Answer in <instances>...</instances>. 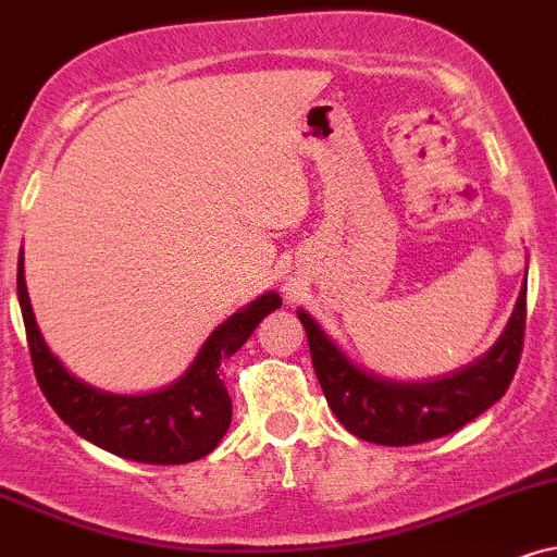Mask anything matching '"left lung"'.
<instances>
[{"mask_svg":"<svg viewBox=\"0 0 557 557\" xmlns=\"http://www.w3.org/2000/svg\"><path fill=\"white\" fill-rule=\"evenodd\" d=\"M298 319L308 334L321 392L339 423L371 444L412 446L459 431L504 397L524 345L527 277L511 319L491 350L451 376L418 384L363 371L304 308H298Z\"/></svg>","mask_w":557,"mask_h":557,"instance_id":"1","label":"left lung"}]
</instances>
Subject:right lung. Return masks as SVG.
Returning a JSON list of instances; mask_svg holds the SVG:
<instances>
[{
    "instance_id": "add662e5",
    "label": "right lung",
    "mask_w": 557,
    "mask_h": 557,
    "mask_svg": "<svg viewBox=\"0 0 557 557\" xmlns=\"http://www.w3.org/2000/svg\"><path fill=\"white\" fill-rule=\"evenodd\" d=\"M17 298L33 371L53 412L90 444L143 465H186L207 457L220 444L233 414L220 366L238 352L261 319L283 306L277 293H264L233 313L207 337L194 363L171 386L152 394H111L72 376L49 350L25 287L23 249L17 261Z\"/></svg>"
}]
</instances>
